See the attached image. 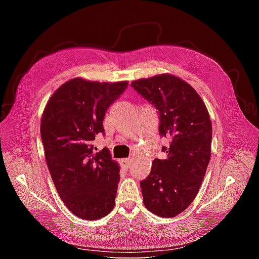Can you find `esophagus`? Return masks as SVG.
<instances>
[{"mask_svg": "<svg viewBox=\"0 0 259 259\" xmlns=\"http://www.w3.org/2000/svg\"><path fill=\"white\" fill-rule=\"evenodd\" d=\"M131 163H132V159H122V160L120 161L121 166L124 167V168H126V169L130 167Z\"/></svg>", "mask_w": 259, "mask_h": 259, "instance_id": "1", "label": "esophagus"}]
</instances>
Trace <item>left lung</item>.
<instances>
[{
	"instance_id": "obj_1",
	"label": "left lung",
	"mask_w": 259,
	"mask_h": 259,
	"mask_svg": "<svg viewBox=\"0 0 259 259\" xmlns=\"http://www.w3.org/2000/svg\"><path fill=\"white\" fill-rule=\"evenodd\" d=\"M158 109L160 134L170 140L164 160L154 159L140 182L144 204L159 217H175L197 197L211 151V122L207 108L190 84L169 73L131 83Z\"/></svg>"
}]
</instances>
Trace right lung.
Wrapping results in <instances>:
<instances>
[{
    "mask_svg": "<svg viewBox=\"0 0 259 259\" xmlns=\"http://www.w3.org/2000/svg\"><path fill=\"white\" fill-rule=\"evenodd\" d=\"M127 85L74 77L59 86L44 108L46 164L62 202L81 219L96 221L114 207L120 166L107 148L95 153L92 142L104 133L107 109Z\"/></svg>",
    "mask_w": 259,
    "mask_h": 259,
    "instance_id": "obj_1",
    "label": "right lung"
}]
</instances>
